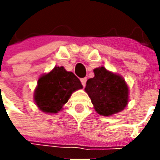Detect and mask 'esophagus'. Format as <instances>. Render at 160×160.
Here are the masks:
<instances>
[{
    "instance_id": "esophagus-1",
    "label": "esophagus",
    "mask_w": 160,
    "mask_h": 160,
    "mask_svg": "<svg viewBox=\"0 0 160 160\" xmlns=\"http://www.w3.org/2000/svg\"><path fill=\"white\" fill-rule=\"evenodd\" d=\"M86 81H87V78L86 77H84V78H82L81 79V83L83 84V86L84 87L85 86V84H86Z\"/></svg>"
}]
</instances>
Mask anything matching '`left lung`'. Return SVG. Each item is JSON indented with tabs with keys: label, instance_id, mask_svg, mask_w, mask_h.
I'll return each instance as SVG.
<instances>
[{
	"label": "left lung",
	"instance_id": "left-lung-1",
	"mask_svg": "<svg viewBox=\"0 0 160 160\" xmlns=\"http://www.w3.org/2000/svg\"><path fill=\"white\" fill-rule=\"evenodd\" d=\"M93 71L94 77L87 80L84 90L96 111L102 116L122 111L128 103V87L125 80L103 67Z\"/></svg>",
	"mask_w": 160,
	"mask_h": 160
}]
</instances>
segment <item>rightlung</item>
Wrapping results in <instances>:
<instances>
[{
  "instance_id": "obj_1",
  "label": "right lung",
  "mask_w": 160,
  "mask_h": 160,
  "mask_svg": "<svg viewBox=\"0 0 160 160\" xmlns=\"http://www.w3.org/2000/svg\"><path fill=\"white\" fill-rule=\"evenodd\" d=\"M81 88L83 85L74 73L66 71L63 67H55L39 78L34 102L43 112L57 113L68 102L72 92Z\"/></svg>"
}]
</instances>
